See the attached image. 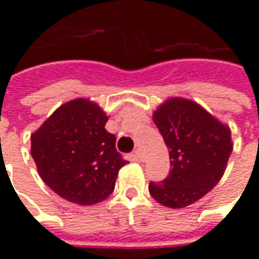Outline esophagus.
I'll return each instance as SVG.
<instances>
[{"label":"esophagus","instance_id":"34e87169","mask_svg":"<svg viewBox=\"0 0 259 259\" xmlns=\"http://www.w3.org/2000/svg\"><path fill=\"white\" fill-rule=\"evenodd\" d=\"M133 157H135V159L136 161H141V151L140 150H136L135 151V154H133Z\"/></svg>","mask_w":259,"mask_h":259}]
</instances>
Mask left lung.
I'll list each match as a JSON object with an SVG mask.
<instances>
[{"label":"left lung","instance_id":"8db88e82","mask_svg":"<svg viewBox=\"0 0 259 259\" xmlns=\"http://www.w3.org/2000/svg\"><path fill=\"white\" fill-rule=\"evenodd\" d=\"M152 120L168 147L172 169L161 183H150V194L168 208L189 206L211 191L225 174L233 148L230 127L182 97L163 101Z\"/></svg>","mask_w":259,"mask_h":259}]
</instances>
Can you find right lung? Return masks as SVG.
Instances as JSON below:
<instances>
[{
    "instance_id": "add662e5",
    "label": "right lung",
    "mask_w": 259,
    "mask_h": 259,
    "mask_svg": "<svg viewBox=\"0 0 259 259\" xmlns=\"http://www.w3.org/2000/svg\"><path fill=\"white\" fill-rule=\"evenodd\" d=\"M107 113L89 98L62 104L31 135V157L46 185L79 205L101 202L124 166L116 137L105 129Z\"/></svg>"
}]
</instances>
